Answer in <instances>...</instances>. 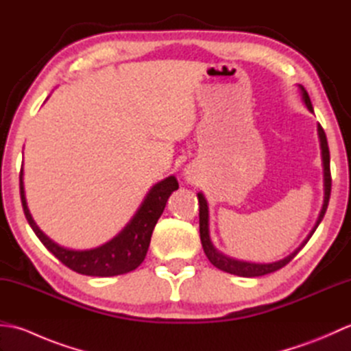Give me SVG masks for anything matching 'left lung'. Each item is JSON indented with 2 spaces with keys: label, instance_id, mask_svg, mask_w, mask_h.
Returning <instances> with one entry per match:
<instances>
[{
  "label": "left lung",
  "instance_id": "8db88e82",
  "mask_svg": "<svg viewBox=\"0 0 351 351\" xmlns=\"http://www.w3.org/2000/svg\"><path fill=\"white\" fill-rule=\"evenodd\" d=\"M302 88V98L306 104V107L309 108V111H314L312 108V104L309 99L308 92L304 90V87L300 86ZM318 137H319V145H322V155H323V166H324V205L323 210L319 213V217L317 220L315 228L312 229V232L308 235L306 240L297 249L294 253H291L289 256H287L285 259L279 261V263H273V264H252V263H243V261H237L232 258H228L220 253L217 249L214 247L211 240H210V234H208V205L206 200L204 197L202 193H197V199H199V232H200V241H202V247L206 258L210 259V263L220 268V270L230 273V274H237V276H243V278H258V276H264L268 273L278 271L279 268L285 267L291 259H293L297 253H299L304 244L309 241V238L312 237V234L315 232V229L318 228L319 221L323 220L327 205H329V199H330V190H332V175H330V154H329V146H327V138H326V132L323 130V126L318 123Z\"/></svg>",
  "mask_w": 351,
  "mask_h": 351
}]
</instances>
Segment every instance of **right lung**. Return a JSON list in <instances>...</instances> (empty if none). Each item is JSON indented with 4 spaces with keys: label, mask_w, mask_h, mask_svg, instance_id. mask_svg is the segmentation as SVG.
I'll return each instance as SVG.
<instances>
[{
    "label": "right lung",
    "mask_w": 351,
    "mask_h": 351,
    "mask_svg": "<svg viewBox=\"0 0 351 351\" xmlns=\"http://www.w3.org/2000/svg\"><path fill=\"white\" fill-rule=\"evenodd\" d=\"M178 189H180V184H178L175 176H169L167 180L154 185V189L149 191L137 214L134 215V219L121 234L98 249L78 252L64 249L62 245L56 244L37 228L27 206L24 182H22V169L19 173L22 208H24L25 219L28 220L37 238L52 255L58 261H62L71 270L86 276H99V278L130 273L143 263L156 221H158L160 215L164 211L169 196Z\"/></svg>",
    "instance_id": "right-lung-1"
}]
</instances>
